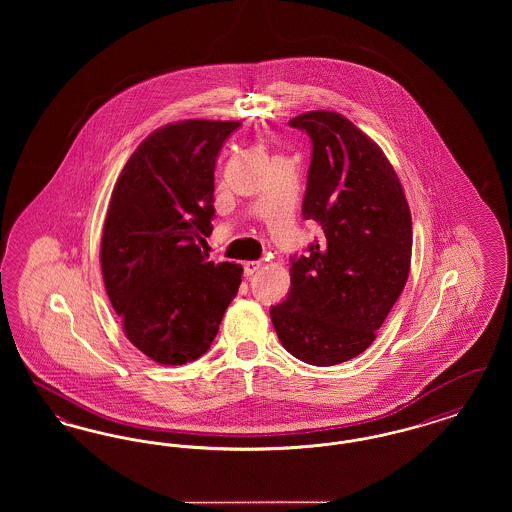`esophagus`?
Instances as JSON below:
<instances>
[{"label": "esophagus", "instance_id": "1", "mask_svg": "<svg viewBox=\"0 0 512 512\" xmlns=\"http://www.w3.org/2000/svg\"><path fill=\"white\" fill-rule=\"evenodd\" d=\"M259 268H261L259 261H247V263H244V274L245 276H253Z\"/></svg>", "mask_w": 512, "mask_h": 512}]
</instances>
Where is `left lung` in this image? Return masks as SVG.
Here are the masks:
<instances>
[{"instance_id":"obj_1","label":"left lung","mask_w":512,"mask_h":512,"mask_svg":"<svg viewBox=\"0 0 512 512\" xmlns=\"http://www.w3.org/2000/svg\"><path fill=\"white\" fill-rule=\"evenodd\" d=\"M288 124L311 138L301 213L322 238L290 259V292L270 318L295 359L338 365L374 341L407 284L411 211L384 151L349 119L311 111Z\"/></svg>"}]
</instances>
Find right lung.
<instances>
[{
	"instance_id": "right-lung-1",
	"label": "right lung",
	"mask_w": 512,
	"mask_h": 512,
	"mask_svg": "<svg viewBox=\"0 0 512 512\" xmlns=\"http://www.w3.org/2000/svg\"><path fill=\"white\" fill-rule=\"evenodd\" d=\"M234 121L167 124L132 153L109 201L101 272L126 338L161 365H184L215 340L242 267L201 251L215 217L220 149Z\"/></svg>"
}]
</instances>
